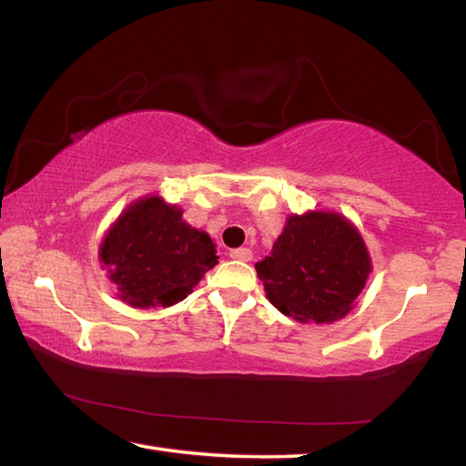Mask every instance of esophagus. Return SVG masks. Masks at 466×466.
Segmentation results:
<instances>
[{"instance_id": "34e87169", "label": "esophagus", "mask_w": 466, "mask_h": 466, "mask_svg": "<svg viewBox=\"0 0 466 466\" xmlns=\"http://www.w3.org/2000/svg\"><path fill=\"white\" fill-rule=\"evenodd\" d=\"M230 257L236 260H242V262H248L252 260V250L250 248H236L230 252Z\"/></svg>"}]
</instances>
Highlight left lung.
Here are the masks:
<instances>
[{
	"label": "left lung",
	"mask_w": 466,
	"mask_h": 466,
	"mask_svg": "<svg viewBox=\"0 0 466 466\" xmlns=\"http://www.w3.org/2000/svg\"><path fill=\"white\" fill-rule=\"evenodd\" d=\"M255 268L281 314L332 324L352 309L373 265L349 219L334 211H308L289 216L270 257Z\"/></svg>",
	"instance_id": "left-lung-1"
}]
</instances>
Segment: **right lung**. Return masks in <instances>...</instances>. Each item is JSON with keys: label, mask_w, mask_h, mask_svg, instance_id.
Instances as JSON below:
<instances>
[{"label": "right lung", "mask_w": 466, "mask_h": 466, "mask_svg": "<svg viewBox=\"0 0 466 466\" xmlns=\"http://www.w3.org/2000/svg\"><path fill=\"white\" fill-rule=\"evenodd\" d=\"M99 262L132 308L183 301L218 265L209 236L183 222V209L147 196L124 209L99 247Z\"/></svg>", "instance_id": "obj_1"}]
</instances>
